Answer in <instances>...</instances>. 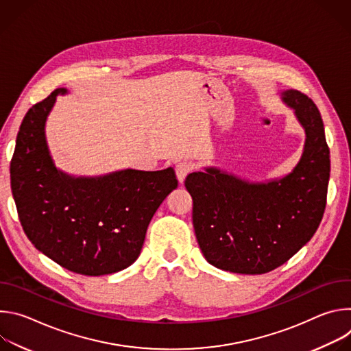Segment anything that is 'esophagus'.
<instances>
[{
  "label": "esophagus",
  "instance_id": "1",
  "mask_svg": "<svg viewBox=\"0 0 351 351\" xmlns=\"http://www.w3.org/2000/svg\"><path fill=\"white\" fill-rule=\"evenodd\" d=\"M191 168H193L191 162L184 161V160H183V161H179V162L176 164V167H175L176 178H178V180H179L180 183H183V182H184V179H186V176L190 173Z\"/></svg>",
  "mask_w": 351,
  "mask_h": 351
}]
</instances>
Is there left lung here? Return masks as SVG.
Instances as JSON below:
<instances>
[{"instance_id":"1","label":"left lung","mask_w":351,"mask_h":351,"mask_svg":"<svg viewBox=\"0 0 351 351\" xmlns=\"http://www.w3.org/2000/svg\"><path fill=\"white\" fill-rule=\"evenodd\" d=\"M279 95L306 133L302 157L289 173L250 180L204 167L184 180L198 245L215 268L244 275L269 272L306 245L321 223L330 173L324 122L307 95L297 90Z\"/></svg>"}]
</instances>
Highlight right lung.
I'll use <instances>...</instances> for the list:
<instances>
[{
	"instance_id": "1",
	"label": "right lung",
	"mask_w": 351,
	"mask_h": 351,
	"mask_svg": "<svg viewBox=\"0 0 351 351\" xmlns=\"http://www.w3.org/2000/svg\"><path fill=\"white\" fill-rule=\"evenodd\" d=\"M68 93L54 90L25 115L11 161V189L23 230L38 252L80 275H110L138 258L149 221L178 179L172 167L98 176L57 168L45 125L57 97Z\"/></svg>"
}]
</instances>
